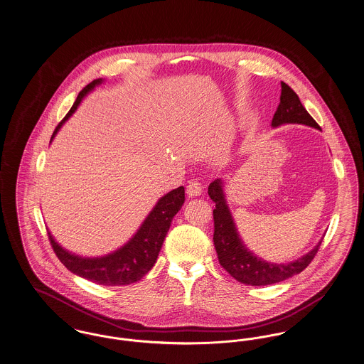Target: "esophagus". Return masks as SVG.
Returning a JSON list of instances; mask_svg holds the SVG:
<instances>
[{"instance_id":"obj_1","label":"esophagus","mask_w":364,"mask_h":364,"mask_svg":"<svg viewBox=\"0 0 364 364\" xmlns=\"http://www.w3.org/2000/svg\"><path fill=\"white\" fill-rule=\"evenodd\" d=\"M187 193L188 196H198L202 193V184L196 180H192L187 186Z\"/></svg>"}]
</instances>
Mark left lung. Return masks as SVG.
<instances>
[{
	"mask_svg": "<svg viewBox=\"0 0 364 364\" xmlns=\"http://www.w3.org/2000/svg\"><path fill=\"white\" fill-rule=\"evenodd\" d=\"M304 124L314 128H321L301 105L297 94L287 83L281 82V97L277 110L273 116V127L282 124ZM208 195L215 203L213 210L214 217V247L218 255V260L226 272L245 285H270L279 281L288 279L294 274L303 272L315 258L321 242L306 254L288 264L269 263L255 257L250 252L239 239L235 223L232 220L230 211L226 206L225 196L221 180H214L208 186Z\"/></svg>",
	"mask_w": 364,
	"mask_h": 364,
	"instance_id": "obj_1",
	"label": "left lung"
}]
</instances>
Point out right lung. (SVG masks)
<instances>
[{
    "label": "right lung",
    "mask_w": 364,
    "mask_h": 364,
    "mask_svg": "<svg viewBox=\"0 0 364 364\" xmlns=\"http://www.w3.org/2000/svg\"><path fill=\"white\" fill-rule=\"evenodd\" d=\"M101 82L102 79L92 80L79 92L67 116L55 127L52 139L61 128V125L67 122L72 116V113L77 109L87 92ZM184 200L186 195L183 186L162 196L158 200L156 208H153V211L144 220L136 235L122 248L102 258L76 257L54 242L50 233L49 242L52 244L53 251L57 255V258L61 260V263L73 274H77L79 277L86 278L88 281H92L100 285H129L144 277L154 266L162 242L165 240L169 226L172 224V220L183 206Z\"/></svg>",
    "instance_id": "1"
}]
</instances>
